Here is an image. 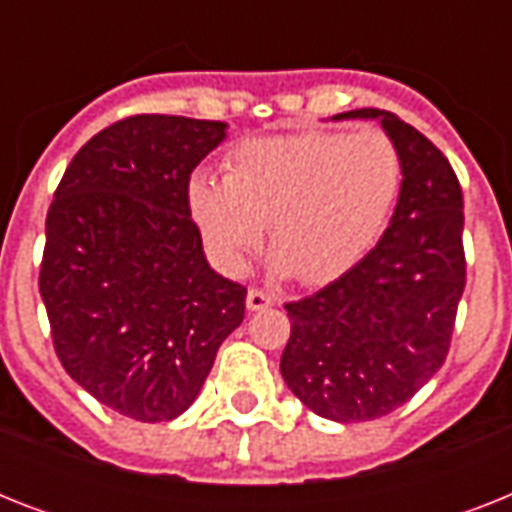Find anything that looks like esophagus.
Returning <instances> with one entry per match:
<instances>
[{
  "mask_svg": "<svg viewBox=\"0 0 512 512\" xmlns=\"http://www.w3.org/2000/svg\"><path fill=\"white\" fill-rule=\"evenodd\" d=\"M273 297L263 289H249L247 292V308L249 311H265V308H271Z\"/></svg>",
  "mask_w": 512,
  "mask_h": 512,
  "instance_id": "1",
  "label": "esophagus"
}]
</instances>
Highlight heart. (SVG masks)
I'll use <instances>...</instances> for the list:
<instances>
[{
	"instance_id": "b5f03b06",
	"label": "heart",
	"mask_w": 512,
	"mask_h": 512,
	"mask_svg": "<svg viewBox=\"0 0 512 512\" xmlns=\"http://www.w3.org/2000/svg\"><path fill=\"white\" fill-rule=\"evenodd\" d=\"M401 177V154L380 130L252 138L228 151L223 180L191 177L188 212L223 271L247 268L268 223L273 271L321 287L380 239Z\"/></svg>"
}]
</instances>
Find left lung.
<instances>
[{
	"instance_id": "8db88e82",
	"label": "left lung",
	"mask_w": 512,
	"mask_h": 512,
	"mask_svg": "<svg viewBox=\"0 0 512 512\" xmlns=\"http://www.w3.org/2000/svg\"><path fill=\"white\" fill-rule=\"evenodd\" d=\"M332 119H377L404 180L377 247L316 295L284 305L292 332L281 374L319 417L366 422L406 404L446 361L465 289V212L449 159L412 124L380 108Z\"/></svg>"
}]
</instances>
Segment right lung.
<instances>
[{
  "label": "right lung",
  "mask_w": 512,
  "mask_h": 512,
  "mask_svg": "<svg viewBox=\"0 0 512 512\" xmlns=\"http://www.w3.org/2000/svg\"><path fill=\"white\" fill-rule=\"evenodd\" d=\"M225 122L138 114L100 130L47 212L39 292L71 380L140 422L196 401L247 289L209 268L188 212L196 164Z\"/></svg>",
  "instance_id": "obj_1"
}]
</instances>
